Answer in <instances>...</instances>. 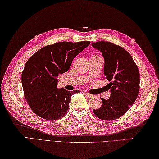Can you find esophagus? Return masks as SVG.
<instances>
[{"instance_id": "esophagus-1", "label": "esophagus", "mask_w": 159, "mask_h": 159, "mask_svg": "<svg viewBox=\"0 0 159 159\" xmlns=\"http://www.w3.org/2000/svg\"><path fill=\"white\" fill-rule=\"evenodd\" d=\"M84 95L87 96V97H88V98H91V97H93V95H91V94H89V93H84Z\"/></svg>"}]
</instances>
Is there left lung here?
Listing matches in <instances>:
<instances>
[{
	"label": "left lung",
	"mask_w": 159,
	"mask_h": 159,
	"mask_svg": "<svg viewBox=\"0 0 159 159\" xmlns=\"http://www.w3.org/2000/svg\"><path fill=\"white\" fill-rule=\"evenodd\" d=\"M91 46L102 53L104 75L110 82L107 86L111 92L109 99L101 97L103 104L93 111L100 120L117 119L128 111L137 98L139 70L132 56L121 46L103 41L93 43Z\"/></svg>",
	"instance_id": "1"
}]
</instances>
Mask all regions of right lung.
Returning a JSON list of instances; mask_svg holds the SVG:
<instances>
[{"label": "right lung", "mask_w": 159, "mask_h": 159, "mask_svg": "<svg viewBox=\"0 0 159 159\" xmlns=\"http://www.w3.org/2000/svg\"><path fill=\"white\" fill-rule=\"evenodd\" d=\"M91 42H62L45 46L27 60L21 75L24 95L33 111L54 121L64 116L71 96L79 90L57 88L59 75L67 72L73 59Z\"/></svg>", "instance_id": "obj_1"}]
</instances>
